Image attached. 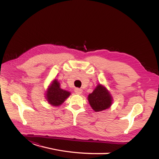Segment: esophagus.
<instances>
[{"label":"esophagus","mask_w":159,"mask_h":159,"mask_svg":"<svg viewBox=\"0 0 159 159\" xmlns=\"http://www.w3.org/2000/svg\"><path fill=\"white\" fill-rule=\"evenodd\" d=\"M74 91H75V93L77 94H81L82 93V89H81L80 88H75Z\"/></svg>","instance_id":"obj_1"}]
</instances>
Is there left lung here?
<instances>
[{
  "label": "left lung",
  "mask_w": 159,
  "mask_h": 159,
  "mask_svg": "<svg viewBox=\"0 0 159 159\" xmlns=\"http://www.w3.org/2000/svg\"><path fill=\"white\" fill-rule=\"evenodd\" d=\"M88 102L95 111L98 112L110 107L113 99L108 90L102 85L98 84L88 95Z\"/></svg>",
  "instance_id": "left-lung-1"
}]
</instances>
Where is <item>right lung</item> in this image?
Wrapping results in <instances>:
<instances>
[{
  "label": "right lung",
  "mask_w": 159,
  "mask_h": 159,
  "mask_svg": "<svg viewBox=\"0 0 159 159\" xmlns=\"http://www.w3.org/2000/svg\"><path fill=\"white\" fill-rule=\"evenodd\" d=\"M60 85L57 80H54L46 91V99L53 106H59L65 102L71 94L69 91L61 89Z\"/></svg>",
  "instance_id": "1"
}]
</instances>
